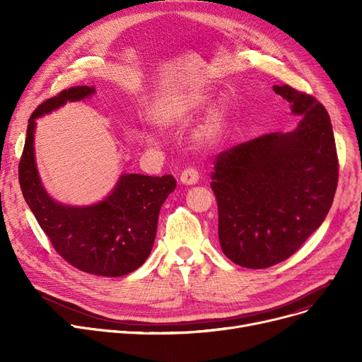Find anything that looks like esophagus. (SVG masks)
<instances>
[{"label": "esophagus", "instance_id": "1", "mask_svg": "<svg viewBox=\"0 0 362 362\" xmlns=\"http://www.w3.org/2000/svg\"><path fill=\"white\" fill-rule=\"evenodd\" d=\"M198 180H199V175H198V171L195 168L187 167L182 171L180 182L183 185H195V183H198Z\"/></svg>", "mask_w": 362, "mask_h": 362}]
</instances>
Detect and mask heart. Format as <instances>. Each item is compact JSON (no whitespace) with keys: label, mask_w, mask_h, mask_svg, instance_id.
Listing matches in <instances>:
<instances>
[{"label":"heart","mask_w":362,"mask_h":362,"mask_svg":"<svg viewBox=\"0 0 362 362\" xmlns=\"http://www.w3.org/2000/svg\"><path fill=\"white\" fill-rule=\"evenodd\" d=\"M210 93L205 90H195L187 93L186 97L179 100L173 107H171L165 116L167 124H182L191 117L197 116L198 112L204 111L208 104H210ZM226 123V110L220 105L214 107L210 112L199 130V138L202 141H214L224 129ZM145 139L149 144H156V136L152 133H145Z\"/></svg>","instance_id":"b5f03b06"}]
</instances>
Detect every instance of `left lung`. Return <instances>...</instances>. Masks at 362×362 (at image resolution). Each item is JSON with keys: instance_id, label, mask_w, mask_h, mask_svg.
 I'll list each match as a JSON object with an SVG mask.
<instances>
[{"instance_id": "obj_1", "label": "left lung", "mask_w": 362, "mask_h": 362, "mask_svg": "<svg viewBox=\"0 0 362 362\" xmlns=\"http://www.w3.org/2000/svg\"><path fill=\"white\" fill-rule=\"evenodd\" d=\"M273 90L299 116L298 126L220 152L211 173L221 250L246 269H267L293 255L325 221L337 187L327 110L289 85Z\"/></svg>"}]
</instances>
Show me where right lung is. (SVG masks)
<instances>
[{
    "label": "right lung",
    "instance_id": "1",
    "mask_svg": "<svg viewBox=\"0 0 362 362\" xmlns=\"http://www.w3.org/2000/svg\"><path fill=\"white\" fill-rule=\"evenodd\" d=\"M93 92V86L64 89L32 112L18 182L30 211L60 257L85 273L120 277L138 270L149 257L160 208L176 189V179L171 175H122L104 201L89 206L63 205L47 194L35 164V120Z\"/></svg>",
    "mask_w": 362,
    "mask_h": 362
}]
</instances>
